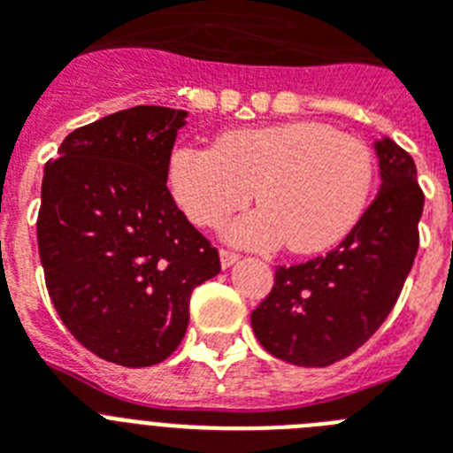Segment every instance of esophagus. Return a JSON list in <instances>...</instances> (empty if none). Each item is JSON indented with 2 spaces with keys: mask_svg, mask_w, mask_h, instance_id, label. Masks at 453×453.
I'll return each mask as SVG.
<instances>
[{
  "mask_svg": "<svg viewBox=\"0 0 453 453\" xmlns=\"http://www.w3.org/2000/svg\"><path fill=\"white\" fill-rule=\"evenodd\" d=\"M240 258L238 251L234 250H219V261H222V267H231Z\"/></svg>",
  "mask_w": 453,
  "mask_h": 453,
  "instance_id": "34e87169",
  "label": "esophagus"
}]
</instances>
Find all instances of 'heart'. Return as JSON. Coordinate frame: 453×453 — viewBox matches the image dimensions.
<instances>
[{
    "instance_id": "1",
    "label": "heart",
    "mask_w": 453,
    "mask_h": 453,
    "mask_svg": "<svg viewBox=\"0 0 453 453\" xmlns=\"http://www.w3.org/2000/svg\"><path fill=\"white\" fill-rule=\"evenodd\" d=\"M167 181L188 219L208 229L242 211L256 190L263 208L235 222L231 238L318 254L338 245L365 213L374 154L329 124L299 119L226 131L213 150L179 147Z\"/></svg>"
}]
</instances>
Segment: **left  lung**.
<instances>
[{"label": "left lung", "mask_w": 453, "mask_h": 453, "mask_svg": "<svg viewBox=\"0 0 453 453\" xmlns=\"http://www.w3.org/2000/svg\"><path fill=\"white\" fill-rule=\"evenodd\" d=\"M381 188L363 218L326 256L279 265L251 313L263 347L281 361L326 367L363 347L402 295L419 247L424 192L408 151L376 142Z\"/></svg>", "instance_id": "obj_1"}]
</instances>
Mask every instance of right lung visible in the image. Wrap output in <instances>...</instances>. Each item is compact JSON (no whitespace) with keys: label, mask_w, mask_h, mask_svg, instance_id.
Wrapping results in <instances>:
<instances>
[{"label":"right lung","mask_w":453,"mask_h":453,"mask_svg":"<svg viewBox=\"0 0 453 453\" xmlns=\"http://www.w3.org/2000/svg\"><path fill=\"white\" fill-rule=\"evenodd\" d=\"M186 111L135 106L72 131L45 165L38 251L47 292L86 349L124 367L165 361L219 254L167 188Z\"/></svg>","instance_id":"right-lung-1"}]
</instances>
